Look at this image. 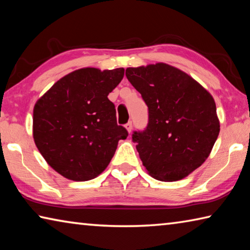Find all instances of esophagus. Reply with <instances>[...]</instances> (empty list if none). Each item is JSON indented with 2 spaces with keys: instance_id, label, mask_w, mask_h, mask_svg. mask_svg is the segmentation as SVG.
I'll return each mask as SVG.
<instances>
[{
  "instance_id": "34e87169",
  "label": "esophagus",
  "mask_w": 250,
  "mask_h": 250,
  "mask_svg": "<svg viewBox=\"0 0 250 250\" xmlns=\"http://www.w3.org/2000/svg\"><path fill=\"white\" fill-rule=\"evenodd\" d=\"M125 129L126 130H128V132L129 133H131V131H132V122H131V121H129L128 122V124H125Z\"/></svg>"
}]
</instances>
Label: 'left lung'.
<instances>
[{
	"mask_svg": "<svg viewBox=\"0 0 250 250\" xmlns=\"http://www.w3.org/2000/svg\"><path fill=\"white\" fill-rule=\"evenodd\" d=\"M147 105L145 130L132 141L151 176L182 180L208 158L219 133L213 97L184 71L163 62L125 69Z\"/></svg>",
	"mask_w": 250,
	"mask_h": 250,
	"instance_id": "8db88e82",
	"label": "left lung"
}]
</instances>
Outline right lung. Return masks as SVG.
<instances>
[{
	"mask_svg": "<svg viewBox=\"0 0 250 250\" xmlns=\"http://www.w3.org/2000/svg\"><path fill=\"white\" fill-rule=\"evenodd\" d=\"M124 75V68L75 70L37 100L34 141L46 162L66 179H95L108 167L119 140L128 137L108 99Z\"/></svg>",
	"mask_w": 250,
	"mask_h": 250,
	"instance_id": "right-lung-1",
	"label": "right lung"
}]
</instances>
